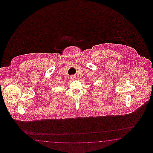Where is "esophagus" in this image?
Instances as JSON below:
<instances>
[{"instance_id": "obj_1", "label": "esophagus", "mask_w": 153, "mask_h": 153, "mask_svg": "<svg viewBox=\"0 0 153 153\" xmlns=\"http://www.w3.org/2000/svg\"><path fill=\"white\" fill-rule=\"evenodd\" d=\"M71 79H75L76 77H75L74 76H71Z\"/></svg>"}]
</instances>
